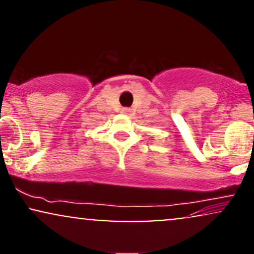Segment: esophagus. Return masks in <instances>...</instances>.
Masks as SVG:
<instances>
[{
  "instance_id": "1",
  "label": "esophagus",
  "mask_w": 254,
  "mask_h": 254,
  "mask_svg": "<svg viewBox=\"0 0 254 254\" xmlns=\"http://www.w3.org/2000/svg\"><path fill=\"white\" fill-rule=\"evenodd\" d=\"M121 111H122V113H124V115H129V113L131 112V110L127 109V107H123Z\"/></svg>"
}]
</instances>
